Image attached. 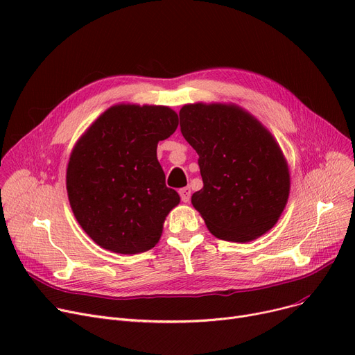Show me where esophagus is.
Segmentation results:
<instances>
[{"instance_id": "obj_1", "label": "esophagus", "mask_w": 355, "mask_h": 355, "mask_svg": "<svg viewBox=\"0 0 355 355\" xmlns=\"http://www.w3.org/2000/svg\"><path fill=\"white\" fill-rule=\"evenodd\" d=\"M180 197H181V201L184 202H189L190 198H191V190L189 187H184V189H180Z\"/></svg>"}]
</instances>
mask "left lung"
<instances>
[{
	"instance_id": "obj_1",
	"label": "left lung",
	"mask_w": 355,
	"mask_h": 355,
	"mask_svg": "<svg viewBox=\"0 0 355 355\" xmlns=\"http://www.w3.org/2000/svg\"><path fill=\"white\" fill-rule=\"evenodd\" d=\"M181 134L198 154L202 189L194 209L218 239L246 243L269 232L289 197L286 159L269 130L236 105L180 110Z\"/></svg>"
}]
</instances>
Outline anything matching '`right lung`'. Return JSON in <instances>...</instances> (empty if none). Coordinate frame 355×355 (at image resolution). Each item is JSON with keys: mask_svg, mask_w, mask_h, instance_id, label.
I'll list each match as a JSON object with an SVG mask.
<instances>
[{"mask_svg": "<svg viewBox=\"0 0 355 355\" xmlns=\"http://www.w3.org/2000/svg\"><path fill=\"white\" fill-rule=\"evenodd\" d=\"M177 126L168 106L115 105L74 145L66 174L70 207L101 248L135 254L158 243L180 196L165 185L157 145Z\"/></svg>", "mask_w": 355, "mask_h": 355, "instance_id": "right-lung-1", "label": "right lung"}]
</instances>
